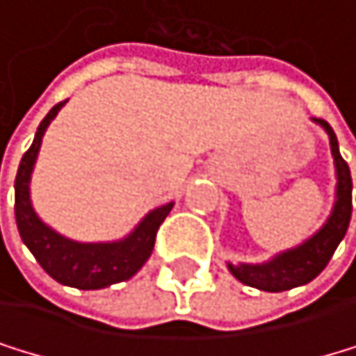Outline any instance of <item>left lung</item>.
<instances>
[{
    "label": "left lung",
    "mask_w": 356,
    "mask_h": 356,
    "mask_svg": "<svg viewBox=\"0 0 356 356\" xmlns=\"http://www.w3.org/2000/svg\"><path fill=\"white\" fill-rule=\"evenodd\" d=\"M313 122L324 127V131L330 138V153L335 159L337 170V193H335V205L328 216V221L322 225V229L315 232L309 241L302 245L286 250L271 260L262 262V265H227L234 278H238L243 284L254 286L260 291H269V293H278V291H289L311 282L324 271L328 260L335 254L337 245L346 236L348 225H350L353 216V177L348 168L346 159L339 153V142L335 131L330 129L326 120L313 118Z\"/></svg>",
    "instance_id": "obj_1"
}]
</instances>
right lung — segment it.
<instances>
[{"label":"right lung","mask_w":356,"mask_h":356,"mask_svg":"<svg viewBox=\"0 0 356 356\" xmlns=\"http://www.w3.org/2000/svg\"><path fill=\"white\" fill-rule=\"evenodd\" d=\"M65 102L67 100H63L49 109V113L43 118V122L37 129L32 146L21 157L15 179L17 229L24 245L37 258L45 273L52 275L56 282L83 291L104 289L109 284L133 278L142 269L144 262L151 258L157 229L172 210V203H166L161 208L148 212L142 218V223L127 238L115 243H78L60 236L58 232L47 227L30 203V175L39 155L43 133Z\"/></svg>","instance_id":"obj_1"}]
</instances>
